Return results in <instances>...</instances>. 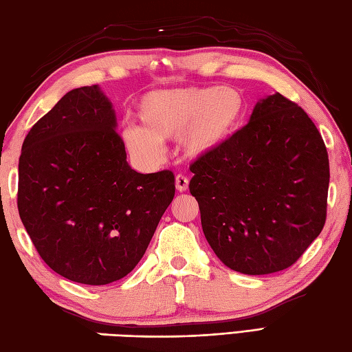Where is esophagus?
I'll return each instance as SVG.
<instances>
[{
	"label": "esophagus",
	"instance_id": "34e87169",
	"mask_svg": "<svg viewBox=\"0 0 352 352\" xmlns=\"http://www.w3.org/2000/svg\"><path fill=\"white\" fill-rule=\"evenodd\" d=\"M175 188H177L178 192L188 190V188H189V178L186 177V175L178 174V175L175 177Z\"/></svg>",
	"mask_w": 352,
	"mask_h": 352
}]
</instances>
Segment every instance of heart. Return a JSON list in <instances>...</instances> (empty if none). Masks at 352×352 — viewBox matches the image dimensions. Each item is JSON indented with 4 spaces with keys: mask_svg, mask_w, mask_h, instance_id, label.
I'll return each instance as SVG.
<instances>
[{
    "mask_svg": "<svg viewBox=\"0 0 352 352\" xmlns=\"http://www.w3.org/2000/svg\"><path fill=\"white\" fill-rule=\"evenodd\" d=\"M243 101L230 87H186L148 94L139 106L140 126L124 130L129 151L140 160L163 155V140L180 135L183 151L193 159L216 151L233 131Z\"/></svg>",
    "mask_w": 352,
    "mask_h": 352,
    "instance_id": "obj_1",
    "label": "heart"
}]
</instances>
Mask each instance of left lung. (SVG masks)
Instances as JSON below:
<instances>
[{"mask_svg": "<svg viewBox=\"0 0 352 352\" xmlns=\"http://www.w3.org/2000/svg\"><path fill=\"white\" fill-rule=\"evenodd\" d=\"M190 170L204 236L233 271H283L324 228L327 148L309 115L278 92L257 102L250 122Z\"/></svg>", "mask_w": 352, "mask_h": 352, "instance_id": "1", "label": "left lung"}]
</instances>
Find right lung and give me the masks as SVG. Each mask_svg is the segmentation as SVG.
<instances>
[{
	"mask_svg": "<svg viewBox=\"0 0 352 352\" xmlns=\"http://www.w3.org/2000/svg\"><path fill=\"white\" fill-rule=\"evenodd\" d=\"M18 170V210L36 251L58 275L91 286L133 271L175 195L172 170L130 168L96 85L72 89L32 126Z\"/></svg>",
	"mask_w": 352,
	"mask_h": 352,
	"instance_id": "1",
	"label": "right lung"
}]
</instances>
